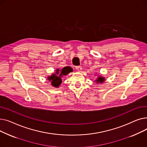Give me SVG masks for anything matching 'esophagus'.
I'll return each mask as SVG.
<instances>
[{"instance_id":"34e87169","label":"esophagus","mask_w":147,"mask_h":147,"mask_svg":"<svg viewBox=\"0 0 147 147\" xmlns=\"http://www.w3.org/2000/svg\"><path fill=\"white\" fill-rule=\"evenodd\" d=\"M76 69L78 72H80L82 71V67L80 66H77L76 67Z\"/></svg>"}]
</instances>
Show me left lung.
Wrapping results in <instances>:
<instances>
[{
	"label": "left lung",
	"mask_w": 147,
	"mask_h": 147,
	"mask_svg": "<svg viewBox=\"0 0 147 147\" xmlns=\"http://www.w3.org/2000/svg\"><path fill=\"white\" fill-rule=\"evenodd\" d=\"M105 79L104 77H102L101 76H98V77L96 78V79H95V82L97 83V84H99V83H102L105 82Z\"/></svg>",
	"instance_id": "1"
}]
</instances>
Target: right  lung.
Masks as SVG:
<instances>
[{"instance_id": "1", "label": "right lung", "mask_w": 147, "mask_h": 147, "mask_svg": "<svg viewBox=\"0 0 147 147\" xmlns=\"http://www.w3.org/2000/svg\"><path fill=\"white\" fill-rule=\"evenodd\" d=\"M73 71V69L70 67H65L63 69H56L55 72L52 73L50 76H48V79L51 82L53 87L58 88L62 83V78Z\"/></svg>"}]
</instances>
